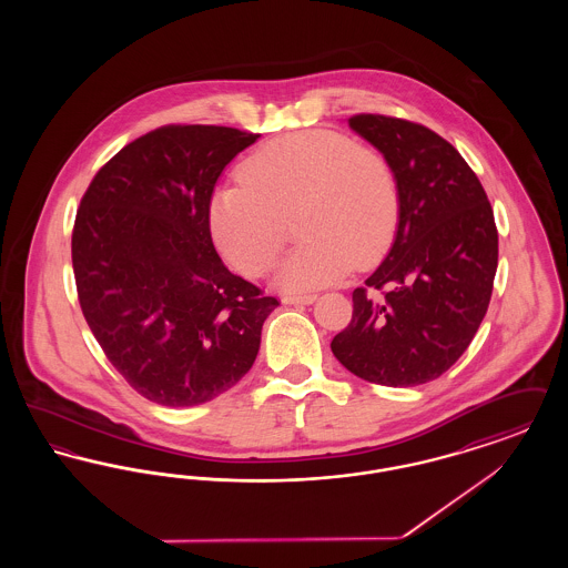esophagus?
<instances>
[{
  "mask_svg": "<svg viewBox=\"0 0 568 568\" xmlns=\"http://www.w3.org/2000/svg\"><path fill=\"white\" fill-rule=\"evenodd\" d=\"M315 297H317L315 294H296V296L285 294L281 300H283V304H311V302H315Z\"/></svg>",
  "mask_w": 568,
  "mask_h": 568,
  "instance_id": "34e87169",
  "label": "esophagus"
}]
</instances>
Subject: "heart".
<instances>
[{
	"label": "heart",
	"mask_w": 568,
	"mask_h": 568,
	"mask_svg": "<svg viewBox=\"0 0 568 568\" xmlns=\"http://www.w3.org/2000/svg\"><path fill=\"white\" fill-rule=\"evenodd\" d=\"M294 213L304 241L278 281L287 290L322 287L389 248L400 221L398 176L378 151L347 135L296 132L251 153L239 181L213 191L206 221L219 253L244 276L260 278L276 266L285 219Z\"/></svg>",
	"instance_id": "obj_1"
}]
</instances>
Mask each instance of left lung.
I'll use <instances>...</instances> for the list:
<instances>
[{"mask_svg": "<svg viewBox=\"0 0 568 568\" xmlns=\"http://www.w3.org/2000/svg\"><path fill=\"white\" fill-rule=\"evenodd\" d=\"M349 125L392 163L400 221L329 347L355 377L422 385L458 362L486 317L498 266L491 204L456 146L426 125L387 114H353Z\"/></svg>", "mask_w": 568, "mask_h": 568, "instance_id": "8db88e82", "label": "left lung"}]
</instances>
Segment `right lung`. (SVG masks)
<instances>
[{"label": "right lung", "instance_id": "obj_1", "mask_svg": "<svg viewBox=\"0 0 568 568\" xmlns=\"http://www.w3.org/2000/svg\"><path fill=\"white\" fill-rule=\"evenodd\" d=\"M257 138L163 125L125 144L82 195L72 230L82 315L151 403L204 405L234 387L278 306L225 268L206 221L219 174Z\"/></svg>", "mask_w": 568, "mask_h": 568}]
</instances>
